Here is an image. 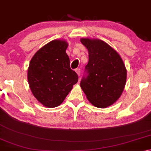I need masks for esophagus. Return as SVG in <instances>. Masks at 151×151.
<instances>
[{
	"instance_id": "1",
	"label": "esophagus",
	"mask_w": 151,
	"mask_h": 151,
	"mask_svg": "<svg viewBox=\"0 0 151 151\" xmlns=\"http://www.w3.org/2000/svg\"><path fill=\"white\" fill-rule=\"evenodd\" d=\"M76 73L78 74V76H80V69H76Z\"/></svg>"
}]
</instances>
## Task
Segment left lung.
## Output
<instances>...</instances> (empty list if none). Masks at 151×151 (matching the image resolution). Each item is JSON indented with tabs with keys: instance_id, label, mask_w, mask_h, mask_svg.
<instances>
[{
	"instance_id": "8db88e82",
	"label": "left lung",
	"mask_w": 151,
	"mask_h": 151,
	"mask_svg": "<svg viewBox=\"0 0 151 151\" xmlns=\"http://www.w3.org/2000/svg\"><path fill=\"white\" fill-rule=\"evenodd\" d=\"M88 50L86 76L80 82L81 88L94 106L106 108L121 96L126 85L127 71L115 50L99 39L81 38Z\"/></svg>"
}]
</instances>
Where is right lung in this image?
I'll return each instance as SVG.
<instances>
[{
    "label": "right lung",
    "mask_w": 151,
    "mask_h": 151,
    "mask_svg": "<svg viewBox=\"0 0 151 151\" xmlns=\"http://www.w3.org/2000/svg\"><path fill=\"white\" fill-rule=\"evenodd\" d=\"M65 40H54L37 51L27 70L30 90L46 107H56L63 102L78 76L70 68Z\"/></svg>",
    "instance_id": "add662e5"
}]
</instances>
